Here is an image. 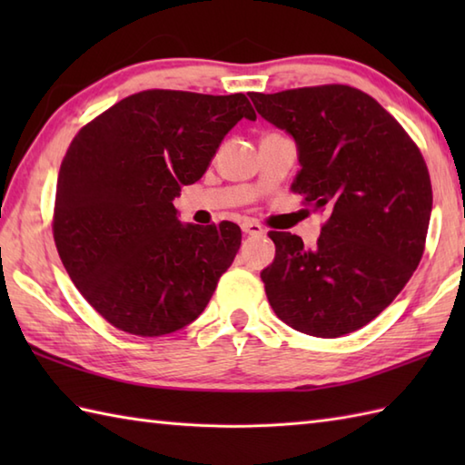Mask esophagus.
Instances as JSON below:
<instances>
[{"label": "esophagus", "instance_id": "1", "mask_svg": "<svg viewBox=\"0 0 465 465\" xmlns=\"http://www.w3.org/2000/svg\"><path fill=\"white\" fill-rule=\"evenodd\" d=\"M242 232L245 235H253V238H258V235H263L265 230L258 223V222H243L242 223Z\"/></svg>", "mask_w": 465, "mask_h": 465}]
</instances>
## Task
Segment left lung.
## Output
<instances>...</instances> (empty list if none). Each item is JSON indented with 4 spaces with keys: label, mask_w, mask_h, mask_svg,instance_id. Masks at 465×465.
<instances>
[{
    "label": "left lung",
    "mask_w": 465,
    "mask_h": 465,
    "mask_svg": "<svg viewBox=\"0 0 465 465\" xmlns=\"http://www.w3.org/2000/svg\"><path fill=\"white\" fill-rule=\"evenodd\" d=\"M255 110L298 143L292 192L328 210L318 245L270 232L262 272L282 322L315 338L363 328L396 300L426 250L431 182L420 147L371 95L330 84L250 94Z\"/></svg>",
    "instance_id": "left-lung-1"
}]
</instances>
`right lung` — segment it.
I'll use <instances>...</instances> for the list:
<instances>
[{
    "mask_svg": "<svg viewBox=\"0 0 465 465\" xmlns=\"http://www.w3.org/2000/svg\"><path fill=\"white\" fill-rule=\"evenodd\" d=\"M255 120L243 94L145 90L85 124L59 167L54 240L87 303L114 328L157 338L200 315L242 243L238 223L183 225L173 197L225 134Z\"/></svg>",
    "mask_w": 465,
    "mask_h": 465,
    "instance_id": "1",
    "label": "right lung"
}]
</instances>
